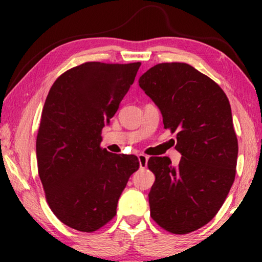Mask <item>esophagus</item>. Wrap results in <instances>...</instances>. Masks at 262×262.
<instances>
[{"label":"esophagus","instance_id":"esophagus-1","mask_svg":"<svg viewBox=\"0 0 262 262\" xmlns=\"http://www.w3.org/2000/svg\"><path fill=\"white\" fill-rule=\"evenodd\" d=\"M137 158H139V163H140V168H145L148 165V159L149 157L145 156V155L143 154H140L139 156H137Z\"/></svg>","mask_w":262,"mask_h":262}]
</instances>
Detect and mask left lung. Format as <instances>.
<instances>
[{
	"label": "left lung",
	"mask_w": 262,
	"mask_h": 262,
	"mask_svg": "<svg viewBox=\"0 0 262 262\" xmlns=\"http://www.w3.org/2000/svg\"><path fill=\"white\" fill-rule=\"evenodd\" d=\"M139 85L163 117L164 128L177 132L178 166L167 157H151L156 177L149 193L150 215L163 229L185 234L210 222L236 176L238 141L228 97L192 66L159 63Z\"/></svg>",
	"instance_id": "8db88e82"
}]
</instances>
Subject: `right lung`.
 <instances>
[{
	"mask_svg": "<svg viewBox=\"0 0 262 262\" xmlns=\"http://www.w3.org/2000/svg\"><path fill=\"white\" fill-rule=\"evenodd\" d=\"M140 66L86 62L62 74L48 92L37 136L39 177L54 215L78 231H96L113 219L140 166L134 155L100 148L101 129Z\"/></svg>",
	"mask_w": 262,
	"mask_h": 262,
	"instance_id": "add662e5",
	"label": "right lung"
}]
</instances>
